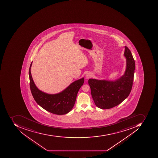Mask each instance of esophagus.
<instances>
[{"instance_id":"34e87169","label":"esophagus","mask_w":158,"mask_h":158,"mask_svg":"<svg viewBox=\"0 0 158 158\" xmlns=\"http://www.w3.org/2000/svg\"><path fill=\"white\" fill-rule=\"evenodd\" d=\"M92 77V74L91 73H87L85 75V78L86 79L90 78Z\"/></svg>"}]
</instances>
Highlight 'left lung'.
Returning a JSON list of instances; mask_svg holds the SVG:
<instances>
[{"mask_svg": "<svg viewBox=\"0 0 158 158\" xmlns=\"http://www.w3.org/2000/svg\"><path fill=\"white\" fill-rule=\"evenodd\" d=\"M124 56L126 59V70L122 77L113 81L95 79L88 80L92 98L99 108L108 109L119 105L128 97L131 92L135 61L131 52L126 46Z\"/></svg>", "mask_w": 158, "mask_h": 158, "instance_id": "1", "label": "left lung"}]
</instances>
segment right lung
I'll use <instances>...</instances> for the list:
<instances>
[{
  "mask_svg": "<svg viewBox=\"0 0 158 158\" xmlns=\"http://www.w3.org/2000/svg\"><path fill=\"white\" fill-rule=\"evenodd\" d=\"M32 62L29 70L30 87L36 103L44 109L52 114L57 115L68 114L74 106L78 92L84 84V78L73 81L58 94H47L38 89L35 84L31 73Z\"/></svg>",
  "mask_w": 158,
  "mask_h": 158,
  "instance_id": "obj_1",
  "label": "right lung"
}]
</instances>
